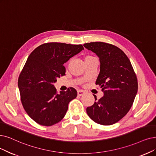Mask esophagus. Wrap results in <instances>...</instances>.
<instances>
[{
	"instance_id": "1",
	"label": "esophagus",
	"mask_w": 156,
	"mask_h": 156,
	"mask_svg": "<svg viewBox=\"0 0 156 156\" xmlns=\"http://www.w3.org/2000/svg\"><path fill=\"white\" fill-rule=\"evenodd\" d=\"M84 93H85V91H84L83 90H79L77 91V95H78V96H82V95H83L84 94Z\"/></svg>"
}]
</instances>
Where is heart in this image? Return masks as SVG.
<instances>
[{"label":"heart","mask_w":156,"mask_h":156,"mask_svg":"<svg viewBox=\"0 0 156 156\" xmlns=\"http://www.w3.org/2000/svg\"><path fill=\"white\" fill-rule=\"evenodd\" d=\"M93 58L92 56H90V55H88V56H86L85 59H88V58Z\"/></svg>","instance_id":"1"}]
</instances>
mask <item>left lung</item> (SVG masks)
<instances>
[{"instance_id": "8db88e82", "label": "left lung", "mask_w": 156, "mask_h": 156, "mask_svg": "<svg viewBox=\"0 0 156 156\" xmlns=\"http://www.w3.org/2000/svg\"><path fill=\"white\" fill-rule=\"evenodd\" d=\"M83 46L99 58L100 73L95 84L104 93L102 98L86 108L87 114L98 124L112 125L125 116L132 106L138 91L136 73L118 47L104 42L87 43Z\"/></svg>"}]
</instances>
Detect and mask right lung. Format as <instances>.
<instances>
[{"mask_svg":"<svg viewBox=\"0 0 156 156\" xmlns=\"http://www.w3.org/2000/svg\"><path fill=\"white\" fill-rule=\"evenodd\" d=\"M84 50L82 45L47 43L28 57L18 80L23 107L40 125L51 126L63 119L68 104L76 98L73 88L58 93L54 84L65 75L64 64Z\"/></svg>","mask_w":156,"mask_h":156,"instance_id":"obj_1","label":"right lung"}]
</instances>
